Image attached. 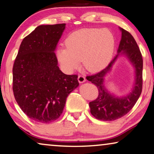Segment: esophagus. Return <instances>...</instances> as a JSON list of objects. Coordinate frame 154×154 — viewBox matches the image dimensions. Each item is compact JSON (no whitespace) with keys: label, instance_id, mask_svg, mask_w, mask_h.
<instances>
[{"label":"esophagus","instance_id":"1","mask_svg":"<svg viewBox=\"0 0 154 154\" xmlns=\"http://www.w3.org/2000/svg\"><path fill=\"white\" fill-rule=\"evenodd\" d=\"M78 81H79V83H84V82L86 81V78H85L84 75H80L78 76Z\"/></svg>","mask_w":154,"mask_h":154}]
</instances>
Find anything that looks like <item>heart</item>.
<instances>
[{
    "instance_id": "1",
    "label": "heart",
    "mask_w": 154,
    "mask_h": 154,
    "mask_svg": "<svg viewBox=\"0 0 154 154\" xmlns=\"http://www.w3.org/2000/svg\"><path fill=\"white\" fill-rule=\"evenodd\" d=\"M66 46L57 50V59L68 72L76 69L81 60L87 70L97 72L111 61L115 38L111 32L100 28H86L74 32L66 39Z\"/></svg>"
}]
</instances>
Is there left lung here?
Returning a JSON list of instances; mask_svg holds the SVG:
<instances>
[{
    "mask_svg": "<svg viewBox=\"0 0 154 154\" xmlns=\"http://www.w3.org/2000/svg\"><path fill=\"white\" fill-rule=\"evenodd\" d=\"M120 30L122 38L118 50L119 54L104 69L86 77L87 80L97 86L99 93L97 99L89 103L91 113L96 119L102 121H113L127 114L136 104L143 89V59L141 52L131 34L123 28H120ZM120 52L128 57L136 68V80L132 93L126 97L120 98L111 95L106 90L103 84V77L110 69Z\"/></svg>",
    "mask_w": 154,
    "mask_h": 154,
    "instance_id": "8db88e82",
    "label": "left lung"
}]
</instances>
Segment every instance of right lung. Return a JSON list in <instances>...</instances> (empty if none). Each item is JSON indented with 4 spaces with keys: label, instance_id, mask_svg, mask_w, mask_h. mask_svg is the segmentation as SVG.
I'll use <instances>...</instances> for the list:
<instances>
[{
    "label": "right lung",
    "instance_id": "1",
    "mask_svg": "<svg viewBox=\"0 0 154 154\" xmlns=\"http://www.w3.org/2000/svg\"><path fill=\"white\" fill-rule=\"evenodd\" d=\"M66 24L39 26L20 43L13 66V93L23 113L50 123L63 113L66 98L79 86L77 75L63 73L54 53Z\"/></svg>",
    "mask_w": 154,
    "mask_h": 154
}]
</instances>
